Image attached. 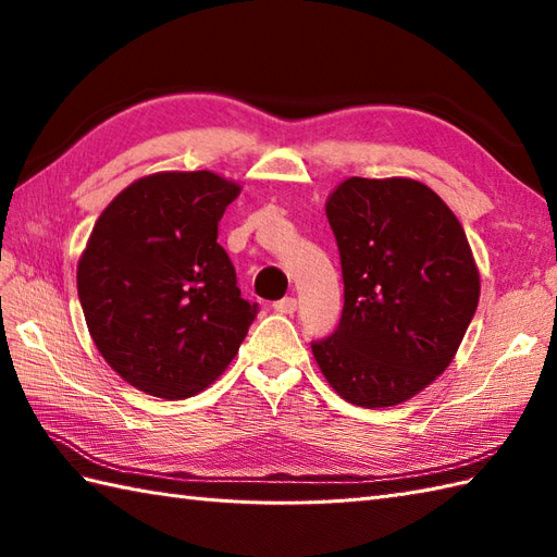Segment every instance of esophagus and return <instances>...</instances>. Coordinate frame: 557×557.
<instances>
[{"mask_svg":"<svg viewBox=\"0 0 557 557\" xmlns=\"http://www.w3.org/2000/svg\"><path fill=\"white\" fill-rule=\"evenodd\" d=\"M272 309H275L277 313L292 315L294 311H297V299H294V297H285V299H280V301L272 304Z\"/></svg>","mask_w":557,"mask_h":557,"instance_id":"34e87169","label":"esophagus"}]
</instances>
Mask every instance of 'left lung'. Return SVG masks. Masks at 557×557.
I'll return each instance as SVG.
<instances>
[{"label": "left lung", "instance_id": "obj_1", "mask_svg": "<svg viewBox=\"0 0 557 557\" xmlns=\"http://www.w3.org/2000/svg\"><path fill=\"white\" fill-rule=\"evenodd\" d=\"M337 239L345 309L313 342L335 393L395 407L441 375L479 306V270L455 212L413 180L342 182L325 203Z\"/></svg>", "mask_w": 557, "mask_h": 557}]
</instances>
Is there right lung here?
<instances>
[{
	"label": "right lung",
	"mask_w": 557,
	"mask_h": 557,
	"mask_svg": "<svg viewBox=\"0 0 557 557\" xmlns=\"http://www.w3.org/2000/svg\"><path fill=\"white\" fill-rule=\"evenodd\" d=\"M239 184L158 172L102 210L78 260V299L102 359L164 399L208 387L239 351L258 304L242 299L218 222Z\"/></svg>",
	"instance_id": "add662e5"
}]
</instances>
